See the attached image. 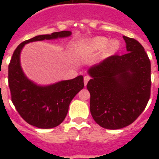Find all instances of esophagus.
Here are the masks:
<instances>
[{
  "instance_id": "obj_1",
  "label": "esophagus",
  "mask_w": 159,
  "mask_h": 159,
  "mask_svg": "<svg viewBox=\"0 0 159 159\" xmlns=\"http://www.w3.org/2000/svg\"><path fill=\"white\" fill-rule=\"evenodd\" d=\"M90 80V76H84V84L85 85H87V83H88V82Z\"/></svg>"
}]
</instances>
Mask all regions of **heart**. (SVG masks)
<instances>
[{
  "label": "heart",
  "instance_id": "obj_1",
  "mask_svg": "<svg viewBox=\"0 0 159 159\" xmlns=\"http://www.w3.org/2000/svg\"><path fill=\"white\" fill-rule=\"evenodd\" d=\"M119 42L117 40H112L109 42V40L107 39V37L98 36L90 40L88 43L82 46L79 48V51L81 52H85V51L98 52L105 48V54L110 56L117 52L119 48Z\"/></svg>",
  "mask_w": 159,
  "mask_h": 159
}]
</instances>
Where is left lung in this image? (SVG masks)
Wrapping results in <instances>:
<instances>
[{
	"instance_id": "1",
	"label": "left lung",
	"mask_w": 159,
	"mask_h": 159,
	"mask_svg": "<svg viewBox=\"0 0 159 159\" xmlns=\"http://www.w3.org/2000/svg\"><path fill=\"white\" fill-rule=\"evenodd\" d=\"M127 53L112 55L90 67L87 84L90 112L100 126L118 129L142 113L150 99L151 62L145 49L134 38L123 36Z\"/></svg>"
}]
</instances>
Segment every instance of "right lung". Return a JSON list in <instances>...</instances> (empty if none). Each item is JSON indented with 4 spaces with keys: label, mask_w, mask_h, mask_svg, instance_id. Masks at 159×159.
<instances>
[{
    "label": "right lung",
    "mask_w": 159,
    "mask_h": 159,
    "mask_svg": "<svg viewBox=\"0 0 159 159\" xmlns=\"http://www.w3.org/2000/svg\"><path fill=\"white\" fill-rule=\"evenodd\" d=\"M69 30L40 35L20 43L8 66V85L16 110L25 122L40 129H52L66 118L70 101L84 87L83 76L40 86L27 78L20 65V52L29 42L68 37Z\"/></svg>",
    "instance_id": "1"
}]
</instances>
